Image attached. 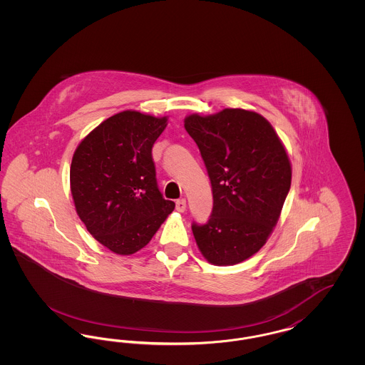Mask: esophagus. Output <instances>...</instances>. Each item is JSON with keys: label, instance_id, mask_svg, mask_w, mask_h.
Segmentation results:
<instances>
[{"label": "esophagus", "instance_id": "1", "mask_svg": "<svg viewBox=\"0 0 365 365\" xmlns=\"http://www.w3.org/2000/svg\"><path fill=\"white\" fill-rule=\"evenodd\" d=\"M175 208L178 212H185L186 210V200L182 198V200H178L176 204H175Z\"/></svg>", "mask_w": 365, "mask_h": 365}]
</instances>
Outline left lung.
Wrapping results in <instances>:
<instances>
[{
  "mask_svg": "<svg viewBox=\"0 0 365 365\" xmlns=\"http://www.w3.org/2000/svg\"><path fill=\"white\" fill-rule=\"evenodd\" d=\"M208 171L213 208L191 230L202 256L234 265L257 253L278 223L292 185L290 160L274 127L261 115L226 108L185 119Z\"/></svg>",
  "mask_w": 365,
  "mask_h": 365,
  "instance_id": "obj_1",
  "label": "left lung"
}]
</instances>
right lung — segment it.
I'll list each match as a JSON object with an SVG mask.
<instances>
[{
	"label": "right lung",
	"instance_id": "add662e5",
	"mask_svg": "<svg viewBox=\"0 0 365 365\" xmlns=\"http://www.w3.org/2000/svg\"><path fill=\"white\" fill-rule=\"evenodd\" d=\"M167 118L137 110L116 113L76 148L71 194L87 231L110 252L128 256L153 238L174 201L157 187L152 148Z\"/></svg>",
	"mask_w": 365,
	"mask_h": 365
}]
</instances>
